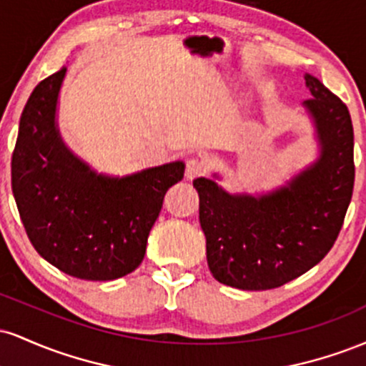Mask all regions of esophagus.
I'll return each instance as SVG.
<instances>
[{
    "mask_svg": "<svg viewBox=\"0 0 366 366\" xmlns=\"http://www.w3.org/2000/svg\"><path fill=\"white\" fill-rule=\"evenodd\" d=\"M207 172V163L203 158L199 157H191L186 159V177L187 179H196Z\"/></svg>",
    "mask_w": 366,
    "mask_h": 366,
    "instance_id": "esophagus-1",
    "label": "esophagus"
}]
</instances>
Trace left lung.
<instances>
[{
	"label": "left lung",
	"mask_w": 366,
	"mask_h": 366,
	"mask_svg": "<svg viewBox=\"0 0 366 366\" xmlns=\"http://www.w3.org/2000/svg\"><path fill=\"white\" fill-rule=\"evenodd\" d=\"M322 157L287 187L259 199L229 196L213 180L196 179L208 267L218 282L267 291L320 263L341 232L355 187V136L347 107L306 75Z\"/></svg>",
	"instance_id": "left-lung-1"
}]
</instances>
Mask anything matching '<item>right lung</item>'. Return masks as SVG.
I'll list each match as a JSON object with an SVG mask.
<instances>
[{"label":"right lung","instance_id":"right-lung-1","mask_svg":"<svg viewBox=\"0 0 366 366\" xmlns=\"http://www.w3.org/2000/svg\"><path fill=\"white\" fill-rule=\"evenodd\" d=\"M66 66L41 81L20 117L11 154V191L36 251L84 280H115L139 267L149 230L184 163L125 179L89 172L58 137L54 108Z\"/></svg>","mask_w":366,"mask_h":366}]
</instances>
